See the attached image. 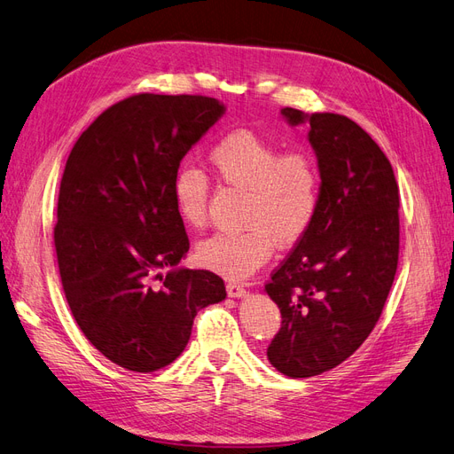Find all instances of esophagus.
Here are the masks:
<instances>
[{"instance_id": "obj_1", "label": "esophagus", "mask_w": 454, "mask_h": 454, "mask_svg": "<svg viewBox=\"0 0 454 454\" xmlns=\"http://www.w3.org/2000/svg\"><path fill=\"white\" fill-rule=\"evenodd\" d=\"M225 287H227V295H229V297H244V295H246L244 286H240V284L227 282Z\"/></svg>"}]
</instances>
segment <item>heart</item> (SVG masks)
<instances>
[{
	"label": "heart",
	"instance_id": "b5f03b06",
	"mask_svg": "<svg viewBox=\"0 0 454 454\" xmlns=\"http://www.w3.org/2000/svg\"><path fill=\"white\" fill-rule=\"evenodd\" d=\"M217 182L240 191V225L197 248L199 263L231 280H244L270 259L274 246L292 248L312 227L320 208L322 176L305 149L282 151L254 130H231L208 151ZM174 202L182 222L202 229L208 222L210 182L185 168L176 176Z\"/></svg>",
	"mask_w": 454,
	"mask_h": 454
}]
</instances>
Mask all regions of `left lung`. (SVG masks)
Instances as JSON below:
<instances>
[{"label": "left lung", "mask_w": 454, "mask_h": 454, "mask_svg": "<svg viewBox=\"0 0 454 454\" xmlns=\"http://www.w3.org/2000/svg\"><path fill=\"white\" fill-rule=\"evenodd\" d=\"M282 115L309 119L322 193L312 227L265 284L282 314L267 358L307 379L350 358L379 322L400 255V195L390 160L352 119L294 107Z\"/></svg>", "instance_id": "1"}]
</instances>
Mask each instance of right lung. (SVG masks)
<instances>
[{
  "label": "right lung",
  "mask_w": 454,
  "mask_h": 454,
  "mask_svg": "<svg viewBox=\"0 0 454 454\" xmlns=\"http://www.w3.org/2000/svg\"><path fill=\"white\" fill-rule=\"evenodd\" d=\"M200 94H134L79 136L60 182L54 248L67 305L90 345L136 373L172 364L197 310L225 299L189 250L174 182L191 145L223 115Z\"/></svg>",
  "instance_id": "1"
}]
</instances>
